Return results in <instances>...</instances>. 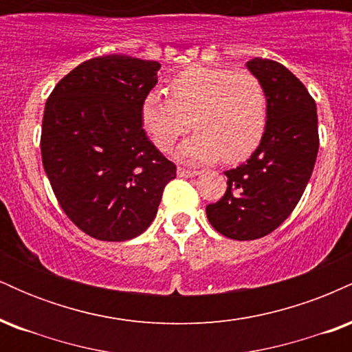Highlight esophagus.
Returning <instances> with one entry per match:
<instances>
[{
	"instance_id": "1",
	"label": "esophagus",
	"mask_w": 352,
	"mask_h": 352,
	"mask_svg": "<svg viewBox=\"0 0 352 352\" xmlns=\"http://www.w3.org/2000/svg\"><path fill=\"white\" fill-rule=\"evenodd\" d=\"M177 175L185 177V179H190V177H197V175H199V172H197V170H188V168H184V167H179V168H177Z\"/></svg>"
}]
</instances>
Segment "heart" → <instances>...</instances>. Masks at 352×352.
<instances>
[{"label":"heart","mask_w":352,"mask_h":352,"mask_svg":"<svg viewBox=\"0 0 352 352\" xmlns=\"http://www.w3.org/2000/svg\"><path fill=\"white\" fill-rule=\"evenodd\" d=\"M168 96L148 92L140 104L144 131L160 151L179 137L195 134L177 148L185 162H240L263 139L268 98L252 72L220 67H190L168 82Z\"/></svg>","instance_id":"obj_1"}]
</instances>
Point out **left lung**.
<instances>
[{
	"label": "left lung",
	"instance_id": "left-lung-1",
	"mask_svg": "<svg viewBox=\"0 0 352 352\" xmlns=\"http://www.w3.org/2000/svg\"><path fill=\"white\" fill-rule=\"evenodd\" d=\"M246 67L268 98V122L258 148L225 172L227 192L207 205L212 227L232 240H256L276 230L300 201L316 162V102L292 71L253 58Z\"/></svg>",
	"mask_w": 352,
	"mask_h": 352
}]
</instances>
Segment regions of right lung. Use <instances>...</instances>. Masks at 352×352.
Returning <instances> with one entry per match:
<instances>
[{
  "label": "right lung",
  "mask_w": 352,
  "mask_h": 352,
  "mask_svg": "<svg viewBox=\"0 0 352 352\" xmlns=\"http://www.w3.org/2000/svg\"><path fill=\"white\" fill-rule=\"evenodd\" d=\"M157 60L111 54L84 60L52 89L41 132L43 167L60 208L102 241L139 236L177 167L140 122Z\"/></svg>",
  "instance_id": "1"
}]
</instances>
